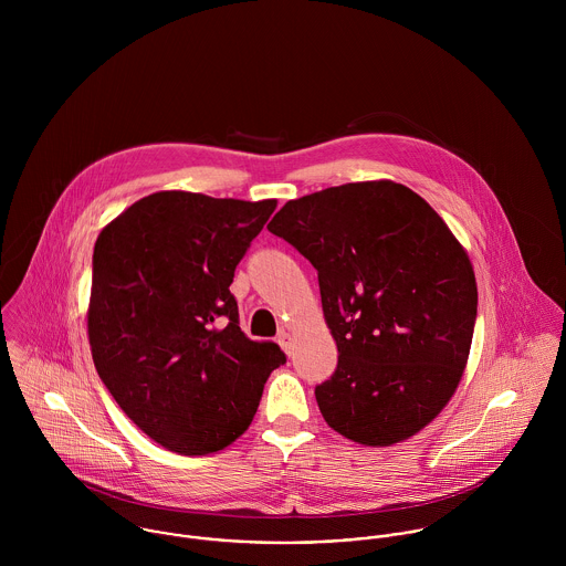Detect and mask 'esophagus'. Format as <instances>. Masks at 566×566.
Wrapping results in <instances>:
<instances>
[{"mask_svg": "<svg viewBox=\"0 0 566 566\" xmlns=\"http://www.w3.org/2000/svg\"><path fill=\"white\" fill-rule=\"evenodd\" d=\"M279 346H281L287 355H292V335H290L287 331H281V333H279Z\"/></svg>", "mask_w": 566, "mask_h": 566, "instance_id": "obj_1", "label": "esophagus"}]
</instances>
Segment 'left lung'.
Segmentation results:
<instances>
[{"label":"left lung","instance_id":"obj_1","mask_svg":"<svg viewBox=\"0 0 566 566\" xmlns=\"http://www.w3.org/2000/svg\"><path fill=\"white\" fill-rule=\"evenodd\" d=\"M268 231L318 270L337 368L316 388L331 429L390 447L455 395L478 318L464 245L409 187L366 180L285 202Z\"/></svg>","mask_w":566,"mask_h":566}]
</instances>
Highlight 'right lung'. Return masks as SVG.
<instances>
[{"mask_svg":"<svg viewBox=\"0 0 566 566\" xmlns=\"http://www.w3.org/2000/svg\"><path fill=\"white\" fill-rule=\"evenodd\" d=\"M276 200L157 191L93 248L86 331L95 370L124 413L180 455L233 444L285 364L240 328L231 283Z\"/></svg>","mask_w":566,"mask_h":566,"instance_id":"right-lung-1","label":"right lung"}]
</instances>
